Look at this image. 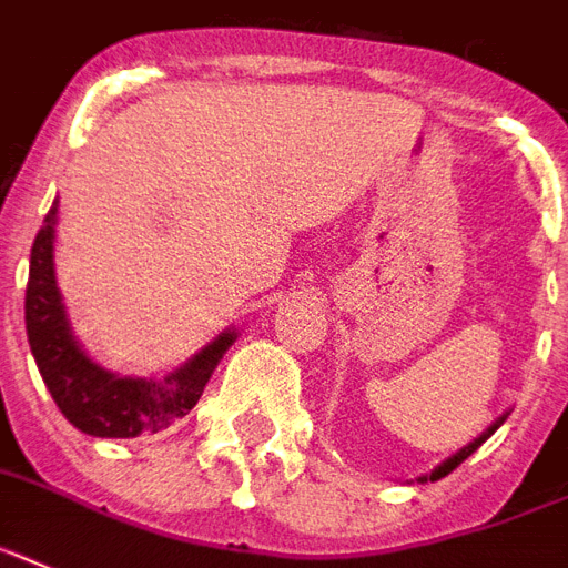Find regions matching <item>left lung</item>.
<instances>
[{
  "instance_id": "8db88e82",
  "label": "left lung",
  "mask_w": 568,
  "mask_h": 568,
  "mask_svg": "<svg viewBox=\"0 0 568 568\" xmlns=\"http://www.w3.org/2000/svg\"><path fill=\"white\" fill-rule=\"evenodd\" d=\"M505 418H508V412H505L503 418H496L494 424L487 426L485 433H481L479 438H476V442H470V444H467V447H462V449H458L456 456H449L447 462H444V464H438V467H435L433 473H426V476H420V481H438V479H444V476H447V473H453V470H456V467H458V464L464 462V458H470L473 453H476V449H479L481 444H485L487 438H490V435H494L496 429H499V426L505 424Z\"/></svg>"
}]
</instances>
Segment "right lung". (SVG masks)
<instances>
[{
    "instance_id": "1",
    "label": "right lung",
    "mask_w": 568,
    "mask_h": 568,
    "mask_svg": "<svg viewBox=\"0 0 568 568\" xmlns=\"http://www.w3.org/2000/svg\"><path fill=\"white\" fill-rule=\"evenodd\" d=\"M54 226L58 200L51 203L31 246L26 287L28 345L65 420L95 438H139L162 433L185 418L203 395L205 383L237 334L226 331L165 379L119 377L87 357L72 336L63 298L54 281Z\"/></svg>"
}]
</instances>
